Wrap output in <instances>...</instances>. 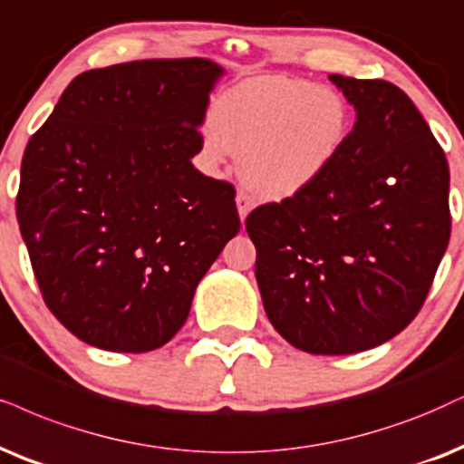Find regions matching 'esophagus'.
<instances>
[{
	"instance_id": "1",
	"label": "esophagus",
	"mask_w": 464,
	"mask_h": 464,
	"mask_svg": "<svg viewBox=\"0 0 464 464\" xmlns=\"http://www.w3.org/2000/svg\"><path fill=\"white\" fill-rule=\"evenodd\" d=\"M236 203H237V214H239V220H246V216L250 214V209H252V198L246 195L244 190H239L237 192V197H236Z\"/></svg>"
}]
</instances>
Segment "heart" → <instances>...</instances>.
Instances as JSON below:
<instances>
[{
    "mask_svg": "<svg viewBox=\"0 0 464 464\" xmlns=\"http://www.w3.org/2000/svg\"><path fill=\"white\" fill-rule=\"evenodd\" d=\"M349 130L351 109L334 87L256 76L214 102L203 156L209 164L242 156L246 184L267 201H286L330 171Z\"/></svg>",
    "mask_w": 464,
    "mask_h": 464,
    "instance_id": "b5f03b06",
    "label": "heart"
}]
</instances>
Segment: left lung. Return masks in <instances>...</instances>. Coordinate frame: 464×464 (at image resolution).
<instances>
[{
	"label": "left lung",
	"mask_w": 464,
	"mask_h": 464,
	"mask_svg": "<svg viewBox=\"0 0 464 464\" xmlns=\"http://www.w3.org/2000/svg\"><path fill=\"white\" fill-rule=\"evenodd\" d=\"M355 109L338 160L246 231L269 324L314 355L360 353L415 319L450 242V167L411 98L330 74Z\"/></svg>",
	"instance_id": "obj_1"
}]
</instances>
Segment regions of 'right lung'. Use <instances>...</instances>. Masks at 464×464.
Instances as JSON below:
<instances>
[{
    "label": "right lung",
    "instance_id": "obj_1",
    "mask_svg": "<svg viewBox=\"0 0 464 464\" xmlns=\"http://www.w3.org/2000/svg\"><path fill=\"white\" fill-rule=\"evenodd\" d=\"M225 68L143 60L72 79L21 162L16 218L51 313L120 353L169 343L239 231L236 190L190 158Z\"/></svg>",
    "mask_w": 464,
    "mask_h": 464
}]
</instances>
